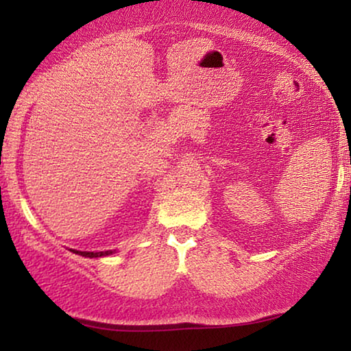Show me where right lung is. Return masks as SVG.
<instances>
[{"label":"right lung","instance_id":"add662e5","mask_svg":"<svg viewBox=\"0 0 351 351\" xmlns=\"http://www.w3.org/2000/svg\"><path fill=\"white\" fill-rule=\"evenodd\" d=\"M71 252L78 254V256H83V257H105V256H110V254H113V251H100V252H88V251H75V249H70Z\"/></svg>","mask_w":351,"mask_h":351}]
</instances>
